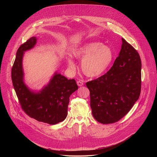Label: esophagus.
<instances>
[{
	"instance_id": "1",
	"label": "esophagus",
	"mask_w": 157,
	"mask_h": 157,
	"mask_svg": "<svg viewBox=\"0 0 157 157\" xmlns=\"http://www.w3.org/2000/svg\"><path fill=\"white\" fill-rule=\"evenodd\" d=\"M77 84H78V86H82L83 85H84V83L82 82H81V81H77Z\"/></svg>"
}]
</instances>
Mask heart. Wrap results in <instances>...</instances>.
I'll list each match as a JSON object with an SVG mask.
<instances>
[{"mask_svg":"<svg viewBox=\"0 0 157 157\" xmlns=\"http://www.w3.org/2000/svg\"><path fill=\"white\" fill-rule=\"evenodd\" d=\"M75 58L81 59V70L88 77H98L103 74L113 59V53L110 48L102 45L99 42L84 43L73 51ZM68 68L74 72L76 64L72 57L68 58Z\"/></svg>","mask_w":157,"mask_h":157,"instance_id":"heart-1","label":"heart"}]
</instances>
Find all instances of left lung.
<instances>
[{"label": "left lung", "instance_id": "1", "mask_svg": "<svg viewBox=\"0 0 157 157\" xmlns=\"http://www.w3.org/2000/svg\"><path fill=\"white\" fill-rule=\"evenodd\" d=\"M119 56L104 75L86 82L94 118L104 124L124 117L139 98L142 63L137 51L122 38Z\"/></svg>", "mask_w": 157, "mask_h": 157}]
</instances>
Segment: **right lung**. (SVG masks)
I'll use <instances>...</instances> for the list:
<instances>
[{
  "label": "right lung",
  "mask_w": 157,
  "mask_h": 157,
  "mask_svg": "<svg viewBox=\"0 0 157 157\" xmlns=\"http://www.w3.org/2000/svg\"><path fill=\"white\" fill-rule=\"evenodd\" d=\"M36 37H32L18 48L12 68V80L21 107L25 113L39 122L51 125L63 121L68 114L70 96L78 89L76 81L55 73L49 84L38 93L29 90L23 81L22 57L32 48Z\"/></svg>",
  "instance_id": "right-lung-1"
}]
</instances>
